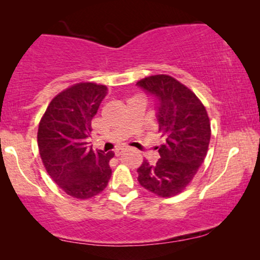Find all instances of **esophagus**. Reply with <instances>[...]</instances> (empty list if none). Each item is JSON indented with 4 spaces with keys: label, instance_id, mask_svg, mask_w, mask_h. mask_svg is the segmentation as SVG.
<instances>
[{
    "label": "esophagus",
    "instance_id": "obj_1",
    "mask_svg": "<svg viewBox=\"0 0 260 260\" xmlns=\"http://www.w3.org/2000/svg\"><path fill=\"white\" fill-rule=\"evenodd\" d=\"M126 150H127V148H124V147H122V148H117V150L115 151V154H116V157H119V155L122 154L123 152H126Z\"/></svg>",
    "mask_w": 260,
    "mask_h": 260
}]
</instances>
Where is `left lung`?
<instances>
[{"label": "left lung", "mask_w": 260, "mask_h": 260, "mask_svg": "<svg viewBox=\"0 0 260 260\" xmlns=\"http://www.w3.org/2000/svg\"><path fill=\"white\" fill-rule=\"evenodd\" d=\"M137 85L155 101L158 132L164 143L157 147L155 164L143 161L138 182L161 197L181 192L205 160L210 140V122L202 102L191 90L166 75L144 78Z\"/></svg>", "instance_id": "obj_1"}]
</instances>
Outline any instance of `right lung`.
Returning a JSON list of instances; mask_svg holds the SVG:
<instances>
[{"label":"right lung","instance_id":"1","mask_svg":"<svg viewBox=\"0 0 260 260\" xmlns=\"http://www.w3.org/2000/svg\"><path fill=\"white\" fill-rule=\"evenodd\" d=\"M107 86L78 83L52 100L38 129L40 157L51 178L68 195L90 199L105 190L114 152L88 146L91 120L106 98Z\"/></svg>","mask_w":260,"mask_h":260}]
</instances>
